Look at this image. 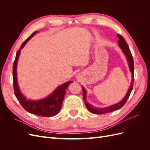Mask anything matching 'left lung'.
Wrapping results in <instances>:
<instances>
[{
    "label": "left lung",
    "instance_id": "left-lung-1",
    "mask_svg": "<svg viewBox=\"0 0 150 150\" xmlns=\"http://www.w3.org/2000/svg\"><path fill=\"white\" fill-rule=\"evenodd\" d=\"M117 37L119 38L118 41H117V43H118V45L122 49V51H123L125 55L126 56L127 59H128V62L129 63V69L131 72H132V80H131V83L129 86V88L128 91V93L126 94L125 97L122 100L117 103L116 104H114V105H112L111 106L106 107V108H98L94 107L93 106L91 105L87 101H86V91L84 87H82L83 89V99H84V101L85 103L86 106L88 110L92 113H94V114H96V115H102V114H105V113L108 112H111L112 111H115L116 110H119L121 108H122L125 105V104L126 103L127 100L129 97V95L132 91V89L133 88V83H134V61H133V57L132 56V54H131V52L129 50V46L128 44L126 42V40L125 38L122 37V35L120 34H117Z\"/></svg>",
    "mask_w": 150,
    "mask_h": 150
}]
</instances>
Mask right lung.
Returning a JSON list of instances; mask_svg holds the SVG:
<instances>
[{"label": "right lung", "mask_w": 150, "mask_h": 150, "mask_svg": "<svg viewBox=\"0 0 150 150\" xmlns=\"http://www.w3.org/2000/svg\"><path fill=\"white\" fill-rule=\"evenodd\" d=\"M36 33H38V31L34 32L28 39H25L24 42L22 44L19 51L17 52L15 60L13 64L12 69L13 90H14V94L17 100L19 101L21 106L27 111L31 113V114L38 116L43 117H51L56 115L61 110L66 89L69 86V84L72 83V81H68V82L59 86L49 96L39 101L27 100L26 98L21 94L17 81L16 67L18 58H19L20 54V51L21 49L25 46L26 42L31 38H33Z\"/></svg>", "instance_id": "right-lung-1"}]
</instances>
